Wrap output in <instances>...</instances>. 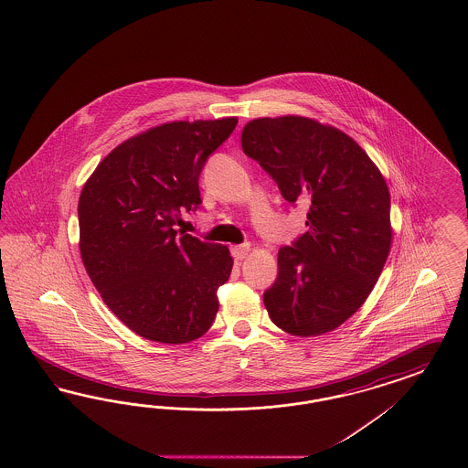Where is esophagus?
Returning a JSON list of instances; mask_svg holds the SVG:
<instances>
[{
  "label": "esophagus",
  "mask_w": 468,
  "mask_h": 468,
  "mask_svg": "<svg viewBox=\"0 0 468 468\" xmlns=\"http://www.w3.org/2000/svg\"><path fill=\"white\" fill-rule=\"evenodd\" d=\"M250 252V243H241V245H233L231 247V255L235 261H241L245 259Z\"/></svg>",
  "instance_id": "obj_1"
}]
</instances>
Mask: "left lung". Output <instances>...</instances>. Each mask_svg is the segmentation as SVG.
<instances>
[{"instance_id": "left-lung-1", "label": "left lung", "mask_w": 468, "mask_h": 468, "mask_svg": "<svg viewBox=\"0 0 468 468\" xmlns=\"http://www.w3.org/2000/svg\"><path fill=\"white\" fill-rule=\"evenodd\" d=\"M241 149L284 200L309 204V229L280 249L278 278L264 293L271 321L300 338L336 329L367 300L391 250L383 173L350 135L295 114L249 122Z\"/></svg>"}]
</instances>
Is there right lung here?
<instances>
[{
  "mask_svg": "<svg viewBox=\"0 0 468 468\" xmlns=\"http://www.w3.org/2000/svg\"><path fill=\"white\" fill-rule=\"evenodd\" d=\"M237 116L171 122L130 137L104 157L79 198L85 271L114 315L145 340L188 343L219 309L233 268L227 245L175 225L196 211L198 176Z\"/></svg>",
  "mask_w": 468,
  "mask_h": 468,
  "instance_id": "right-lung-1",
  "label": "right lung"
}]
</instances>
